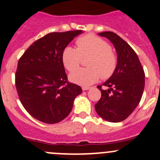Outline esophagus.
Listing matches in <instances>:
<instances>
[{
  "instance_id": "1",
  "label": "esophagus",
  "mask_w": 160,
  "mask_h": 160,
  "mask_svg": "<svg viewBox=\"0 0 160 160\" xmlns=\"http://www.w3.org/2000/svg\"><path fill=\"white\" fill-rule=\"evenodd\" d=\"M82 90H83V91H86V90H88L90 88V87H86V86H83L82 87Z\"/></svg>"
}]
</instances>
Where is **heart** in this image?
I'll return each instance as SVG.
<instances>
[{
    "label": "heart",
    "instance_id": "obj_1",
    "mask_svg": "<svg viewBox=\"0 0 160 160\" xmlns=\"http://www.w3.org/2000/svg\"><path fill=\"white\" fill-rule=\"evenodd\" d=\"M77 48L67 47L62 53V62L69 72H73L79 67L82 58L90 57L87 69L73 72L69 78L72 82L82 86H88L101 78L107 79L115 72L118 58L111 50L110 44L95 35H86L76 41Z\"/></svg>",
    "mask_w": 160,
    "mask_h": 160
}]
</instances>
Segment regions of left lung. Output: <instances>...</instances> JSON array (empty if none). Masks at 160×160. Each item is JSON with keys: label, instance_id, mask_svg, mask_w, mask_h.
<instances>
[{"label": "left lung", "instance_id": "1", "mask_svg": "<svg viewBox=\"0 0 160 160\" xmlns=\"http://www.w3.org/2000/svg\"><path fill=\"white\" fill-rule=\"evenodd\" d=\"M99 36L107 37L114 46L118 55V66L113 75L101 85V98L95 105L99 117L110 122L125 120L137 107L145 87V72L138 55L127 42L113 32H102Z\"/></svg>", "mask_w": 160, "mask_h": 160}]
</instances>
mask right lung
<instances>
[{
    "mask_svg": "<svg viewBox=\"0 0 160 160\" xmlns=\"http://www.w3.org/2000/svg\"><path fill=\"white\" fill-rule=\"evenodd\" d=\"M82 30L50 32L33 42L18 62L15 85L26 111L46 124L67 118L82 88L68 81L62 53Z\"/></svg>",
    "mask_w": 160,
    "mask_h": 160,
    "instance_id": "obj_1",
    "label": "right lung"
}]
</instances>
